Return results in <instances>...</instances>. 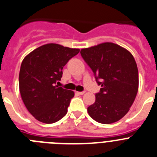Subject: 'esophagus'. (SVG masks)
<instances>
[{
    "instance_id": "1",
    "label": "esophagus",
    "mask_w": 157,
    "mask_h": 157,
    "mask_svg": "<svg viewBox=\"0 0 157 157\" xmlns=\"http://www.w3.org/2000/svg\"><path fill=\"white\" fill-rule=\"evenodd\" d=\"M78 94H79V95H83V94H85V91H82V92H77Z\"/></svg>"
}]
</instances>
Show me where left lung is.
Segmentation results:
<instances>
[{"label": "left lung", "mask_w": 157, "mask_h": 157, "mask_svg": "<svg viewBox=\"0 0 157 157\" xmlns=\"http://www.w3.org/2000/svg\"><path fill=\"white\" fill-rule=\"evenodd\" d=\"M80 52L101 86L95 102L87 108L89 115L104 124L119 121L129 112L138 94V70L134 56L112 42L82 48Z\"/></svg>", "instance_id": "1"}]
</instances>
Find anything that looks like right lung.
<instances>
[{
	"label": "right lung",
	"instance_id": "add662e5",
	"mask_svg": "<svg viewBox=\"0 0 157 157\" xmlns=\"http://www.w3.org/2000/svg\"><path fill=\"white\" fill-rule=\"evenodd\" d=\"M79 51L48 43L24 57L19 71V92L27 109L37 120L49 124L67 114L75 93L55 84L61 78L65 64Z\"/></svg>",
	"mask_w": 157,
	"mask_h": 157
}]
</instances>
